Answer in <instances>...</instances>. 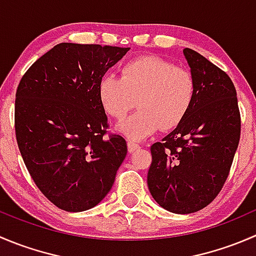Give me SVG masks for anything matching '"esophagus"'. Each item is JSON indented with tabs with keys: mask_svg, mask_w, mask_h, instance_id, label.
<instances>
[{
	"mask_svg": "<svg viewBox=\"0 0 256 256\" xmlns=\"http://www.w3.org/2000/svg\"><path fill=\"white\" fill-rule=\"evenodd\" d=\"M128 152H135L136 150L140 148V144L134 142V141H128Z\"/></svg>",
	"mask_w": 256,
	"mask_h": 256,
	"instance_id": "obj_1",
	"label": "esophagus"
}]
</instances>
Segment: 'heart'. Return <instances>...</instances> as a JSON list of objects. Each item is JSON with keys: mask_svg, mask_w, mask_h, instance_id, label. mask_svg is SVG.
Instances as JSON below:
<instances>
[{"mask_svg": "<svg viewBox=\"0 0 256 256\" xmlns=\"http://www.w3.org/2000/svg\"><path fill=\"white\" fill-rule=\"evenodd\" d=\"M104 112L122 120L135 105L138 112L118 128L132 141H141L160 128L180 125L192 108L196 80L188 69L156 56H144L124 64L120 78L105 76L98 86Z\"/></svg>", "mask_w": 256, "mask_h": 256, "instance_id": "obj_1", "label": "heart"}]
</instances>
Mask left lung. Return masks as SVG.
<instances>
[{
	"label": "left lung",
	"instance_id": "8db88e82",
	"mask_svg": "<svg viewBox=\"0 0 256 256\" xmlns=\"http://www.w3.org/2000/svg\"><path fill=\"white\" fill-rule=\"evenodd\" d=\"M196 80V98L182 122L151 146L147 186L162 208L190 214L207 207L229 176L240 140V112L226 72L183 49Z\"/></svg>",
	"mask_w": 256,
	"mask_h": 256
}]
</instances>
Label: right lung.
<instances>
[{
    "instance_id": "obj_1",
    "label": "right lung",
    "mask_w": 256,
    "mask_h": 256,
    "mask_svg": "<svg viewBox=\"0 0 256 256\" xmlns=\"http://www.w3.org/2000/svg\"><path fill=\"white\" fill-rule=\"evenodd\" d=\"M128 49L59 43L18 84V148L40 192L63 210L82 212L102 202L128 154L125 138L106 136L98 86Z\"/></svg>"
}]
</instances>
